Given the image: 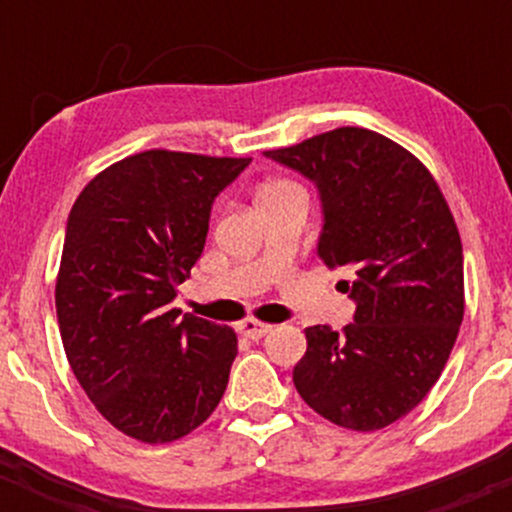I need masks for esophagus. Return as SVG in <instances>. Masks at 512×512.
Instances as JSON below:
<instances>
[{
    "mask_svg": "<svg viewBox=\"0 0 512 512\" xmlns=\"http://www.w3.org/2000/svg\"><path fill=\"white\" fill-rule=\"evenodd\" d=\"M238 330H240V334H245L248 339H262L264 334L272 330V325L255 320V317H245V320L238 325Z\"/></svg>",
    "mask_w": 512,
    "mask_h": 512,
    "instance_id": "34e87169",
    "label": "esophagus"
}]
</instances>
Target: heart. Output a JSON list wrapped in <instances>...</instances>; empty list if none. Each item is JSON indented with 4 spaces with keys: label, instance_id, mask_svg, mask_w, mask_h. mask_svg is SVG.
I'll use <instances>...</instances> for the list:
<instances>
[{
    "label": "heart",
    "instance_id": "b5f03b06",
    "mask_svg": "<svg viewBox=\"0 0 512 512\" xmlns=\"http://www.w3.org/2000/svg\"><path fill=\"white\" fill-rule=\"evenodd\" d=\"M289 190H298V185L289 178H269L267 182H262L260 190H257V199L264 197H274L281 195V192H289Z\"/></svg>",
    "mask_w": 512,
    "mask_h": 512
}]
</instances>
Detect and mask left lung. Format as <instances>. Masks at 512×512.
<instances>
[{
    "instance_id": "left-lung-1",
    "label": "left lung",
    "mask_w": 512,
    "mask_h": 512,
    "mask_svg": "<svg viewBox=\"0 0 512 512\" xmlns=\"http://www.w3.org/2000/svg\"><path fill=\"white\" fill-rule=\"evenodd\" d=\"M320 190L317 255L344 267L354 322L305 330L293 385L349 431L407 416L448 363L464 317L462 240L436 178L411 151L363 127H337L264 151Z\"/></svg>"
}]
</instances>
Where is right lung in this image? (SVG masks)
I'll list each match as a JSON object with an SVG mask.
<instances>
[{"label":"right lung","instance_id":"1","mask_svg":"<svg viewBox=\"0 0 512 512\" xmlns=\"http://www.w3.org/2000/svg\"><path fill=\"white\" fill-rule=\"evenodd\" d=\"M252 158L151 149L122 158L76 197L55 284L76 380L108 424L173 443L209 419L238 337L173 308L204 250L214 197Z\"/></svg>","mask_w":512,"mask_h":512}]
</instances>
